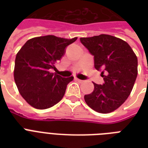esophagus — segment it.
<instances>
[{
	"label": "esophagus",
	"instance_id": "34e87169",
	"mask_svg": "<svg viewBox=\"0 0 148 148\" xmlns=\"http://www.w3.org/2000/svg\"><path fill=\"white\" fill-rule=\"evenodd\" d=\"M77 81H78V82H80V83H83L84 81H82V80H81V79H78V78H77Z\"/></svg>",
	"mask_w": 148,
	"mask_h": 148
}]
</instances>
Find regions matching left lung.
Returning <instances> with one entry per match:
<instances>
[{
  "label": "left lung",
  "mask_w": 148,
  "mask_h": 148,
  "mask_svg": "<svg viewBox=\"0 0 148 148\" xmlns=\"http://www.w3.org/2000/svg\"><path fill=\"white\" fill-rule=\"evenodd\" d=\"M80 40L94 55L95 68L103 69V84L93 82L95 89L84 95V101L97 112H112L131 95L138 76V58L126 41L114 36L100 34Z\"/></svg>",
  "instance_id": "1"
}]
</instances>
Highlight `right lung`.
I'll list each match as a JSON object with an SVG mask.
<instances>
[{"instance_id":"1","label":"right lung","mask_w":148,"mask_h":148,"mask_svg":"<svg viewBox=\"0 0 148 148\" xmlns=\"http://www.w3.org/2000/svg\"><path fill=\"white\" fill-rule=\"evenodd\" d=\"M77 39L37 37L27 40L17 52L14 81L21 95L33 108L47 109L63 98L74 77H62L50 71L55 69L54 64L64 54L66 47Z\"/></svg>"}]
</instances>
